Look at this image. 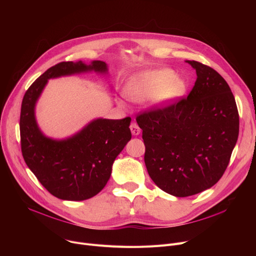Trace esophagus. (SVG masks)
<instances>
[{
    "mask_svg": "<svg viewBox=\"0 0 256 256\" xmlns=\"http://www.w3.org/2000/svg\"><path fill=\"white\" fill-rule=\"evenodd\" d=\"M130 132H132V134L134 136H138L139 134H140V132H141L140 128H139V126H138V124H135V122H132V124H130Z\"/></svg>",
    "mask_w": 256,
    "mask_h": 256,
    "instance_id": "34e87169",
    "label": "esophagus"
}]
</instances>
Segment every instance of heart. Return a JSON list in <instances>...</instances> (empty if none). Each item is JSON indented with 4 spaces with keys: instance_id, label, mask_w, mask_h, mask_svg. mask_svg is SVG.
I'll list each match as a JSON object with an SVG mask.
<instances>
[{
    "instance_id": "obj_1",
    "label": "heart",
    "mask_w": 256,
    "mask_h": 256,
    "mask_svg": "<svg viewBox=\"0 0 256 256\" xmlns=\"http://www.w3.org/2000/svg\"><path fill=\"white\" fill-rule=\"evenodd\" d=\"M184 92L186 83L169 68L143 70L130 78L124 86V94L130 100L144 102L150 100L156 108L170 106Z\"/></svg>"
}]
</instances>
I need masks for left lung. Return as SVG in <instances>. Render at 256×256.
Listing matches in <instances>:
<instances>
[{"instance_id": "obj_1", "label": "left lung", "mask_w": 256, "mask_h": 256, "mask_svg": "<svg viewBox=\"0 0 256 256\" xmlns=\"http://www.w3.org/2000/svg\"><path fill=\"white\" fill-rule=\"evenodd\" d=\"M197 78L189 96L137 116L150 178L164 192L186 197L210 189L224 174L238 141L234 94L212 67L186 60Z\"/></svg>"}]
</instances>
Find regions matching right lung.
<instances>
[{
	"instance_id": "obj_1",
	"label": "right lung",
	"mask_w": 256,
	"mask_h": 256,
	"mask_svg": "<svg viewBox=\"0 0 256 256\" xmlns=\"http://www.w3.org/2000/svg\"><path fill=\"white\" fill-rule=\"evenodd\" d=\"M96 72L106 74L104 61L61 62L40 76L24 93L20 130L24 162L39 182L62 200H86L100 193L109 180L116 156L130 140V118L92 120L63 140L44 136L35 118V106L50 78Z\"/></svg>"
}]
</instances>
